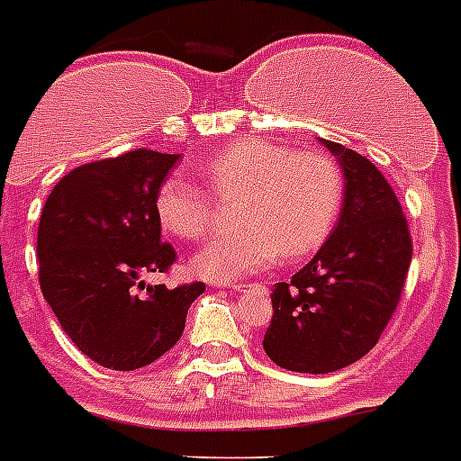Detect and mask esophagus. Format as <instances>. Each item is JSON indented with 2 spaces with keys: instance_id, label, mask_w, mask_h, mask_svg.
<instances>
[{
  "instance_id": "obj_1",
  "label": "esophagus",
  "mask_w": 461,
  "mask_h": 461,
  "mask_svg": "<svg viewBox=\"0 0 461 461\" xmlns=\"http://www.w3.org/2000/svg\"><path fill=\"white\" fill-rule=\"evenodd\" d=\"M233 291H238V294H263V291H266V286L263 285H235Z\"/></svg>"
}]
</instances>
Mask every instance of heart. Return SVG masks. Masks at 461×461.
<instances>
[{"label": "heart", "instance_id": "obj_1", "mask_svg": "<svg viewBox=\"0 0 461 461\" xmlns=\"http://www.w3.org/2000/svg\"><path fill=\"white\" fill-rule=\"evenodd\" d=\"M204 176L221 198H238V233L219 235L191 258L193 273L230 285L270 268L279 257L303 258L331 235L343 207V172L320 153H291L266 140L235 141L216 151ZM167 233L198 240L212 223L210 195L184 176H167L156 193Z\"/></svg>", "mask_w": 461, "mask_h": 461}]
</instances>
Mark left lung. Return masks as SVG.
<instances>
[{"label":"left lung","mask_w":461,"mask_h":461,"mask_svg":"<svg viewBox=\"0 0 461 461\" xmlns=\"http://www.w3.org/2000/svg\"><path fill=\"white\" fill-rule=\"evenodd\" d=\"M345 176L343 207L320 251L270 294L263 349L286 371H340L371 352L394 314L412 257L406 216L361 153L321 140Z\"/></svg>","instance_id":"left-lung-1"}]
</instances>
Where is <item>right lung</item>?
<instances>
[{"instance_id":"add662e5","label":"right lung","mask_w":461,"mask_h":461,"mask_svg":"<svg viewBox=\"0 0 461 461\" xmlns=\"http://www.w3.org/2000/svg\"><path fill=\"white\" fill-rule=\"evenodd\" d=\"M176 160L179 153L137 149L81 165L43 204L41 294L69 340L104 368L135 371L175 348L204 291L203 282L167 289L141 279L176 258L156 214V193Z\"/></svg>"}]
</instances>
